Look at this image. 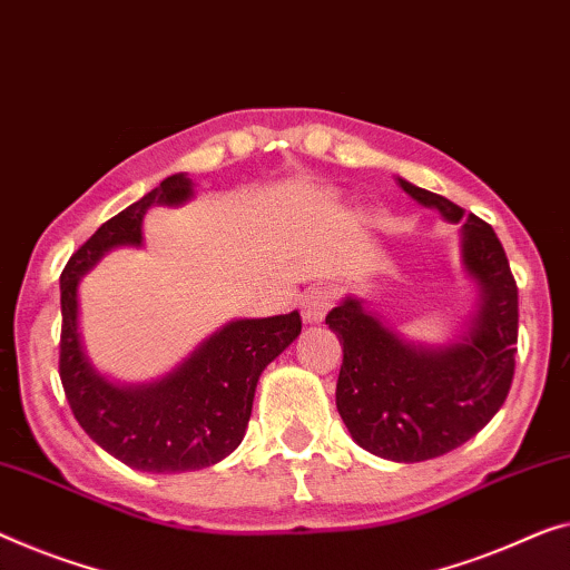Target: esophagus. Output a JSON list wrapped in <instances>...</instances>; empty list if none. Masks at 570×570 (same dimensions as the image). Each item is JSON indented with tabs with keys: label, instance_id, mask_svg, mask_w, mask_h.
I'll return each instance as SVG.
<instances>
[{
	"label": "esophagus",
	"instance_id": "1",
	"mask_svg": "<svg viewBox=\"0 0 570 570\" xmlns=\"http://www.w3.org/2000/svg\"><path fill=\"white\" fill-rule=\"evenodd\" d=\"M335 292L330 286H312L302 294V317L307 322H320L325 314L333 309Z\"/></svg>",
	"mask_w": 570,
	"mask_h": 570
}]
</instances>
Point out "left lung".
<instances>
[{"label": "left lung", "mask_w": 570, "mask_h": 570, "mask_svg": "<svg viewBox=\"0 0 570 570\" xmlns=\"http://www.w3.org/2000/svg\"><path fill=\"white\" fill-rule=\"evenodd\" d=\"M399 186L450 223L463 219V209L440 194L404 178ZM463 266L481 288V307L469 333L443 351L399 340L358 299L327 314L343 343L337 412L355 443L373 455L399 463L445 455L504 404L514 379L520 302L502 243L475 215L463 223Z\"/></svg>", "instance_id": "1"}]
</instances>
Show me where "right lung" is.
I'll return each instance as SVG.
<instances>
[{"label": "right lung", "instance_id": "obj_1", "mask_svg": "<svg viewBox=\"0 0 570 570\" xmlns=\"http://www.w3.org/2000/svg\"><path fill=\"white\" fill-rule=\"evenodd\" d=\"M191 197L184 174L168 176L107 219L68 258L61 274V355L58 373L83 432L117 461L138 471H199L240 445L263 368L302 333L299 312L266 320H237L212 335L174 373L150 386L109 384L91 368L79 340V278L115 245H140L142 215L150 204Z\"/></svg>", "mask_w": 570, "mask_h": 570}]
</instances>
